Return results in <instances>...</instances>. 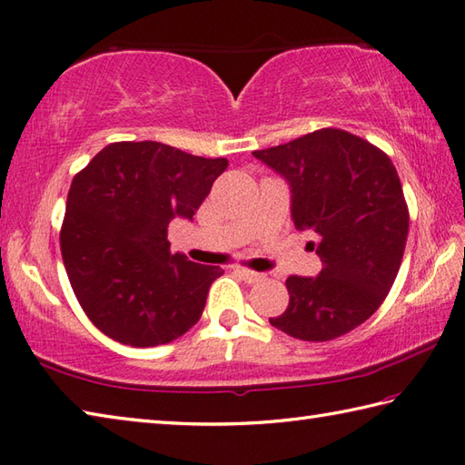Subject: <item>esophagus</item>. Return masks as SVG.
I'll return each mask as SVG.
<instances>
[{"mask_svg":"<svg viewBox=\"0 0 465 465\" xmlns=\"http://www.w3.org/2000/svg\"><path fill=\"white\" fill-rule=\"evenodd\" d=\"M235 274L242 276L245 282H258V280L263 278L260 272H253V270H248V268H235Z\"/></svg>","mask_w":465,"mask_h":465,"instance_id":"34e87169","label":"esophagus"}]
</instances>
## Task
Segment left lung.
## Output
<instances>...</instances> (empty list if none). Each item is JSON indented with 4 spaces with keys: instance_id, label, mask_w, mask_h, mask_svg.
Masks as SVG:
<instances>
[{
    "instance_id": "1",
    "label": "left lung",
    "mask_w": 465,
    "mask_h": 465,
    "mask_svg": "<svg viewBox=\"0 0 465 465\" xmlns=\"http://www.w3.org/2000/svg\"><path fill=\"white\" fill-rule=\"evenodd\" d=\"M253 157L288 181L296 230L318 235L322 260L316 278L286 280L288 308L270 324L308 342L339 339L377 312L401 266L409 209L397 169L387 153L341 129Z\"/></svg>"
}]
</instances>
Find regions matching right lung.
Returning <instances> with one entry per match:
<instances>
[{"label": "right lung", "instance_id": "add662e5", "mask_svg": "<svg viewBox=\"0 0 465 465\" xmlns=\"http://www.w3.org/2000/svg\"><path fill=\"white\" fill-rule=\"evenodd\" d=\"M227 159H205L157 141H123L76 173L60 230L64 268L100 332L136 349L179 339L223 274L171 253L173 217L193 220Z\"/></svg>", "mask_w": 465, "mask_h": 465}]
</instances>
